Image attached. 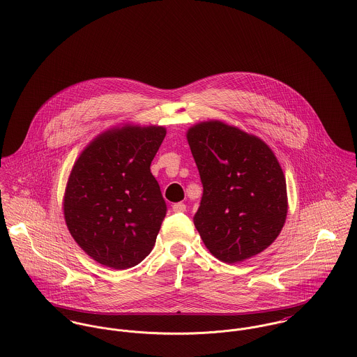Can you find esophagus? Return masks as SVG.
<instances>
[{"label": "esophagus", "mask_w": 357, "mask_h": 357, "mask_svg": "<svg viewBox=\"0 0 357 357\" xmlns=\"http://www.w3.org/2000/svg\"><path fill=\"white\" fill-rule=\"evenodd\" d=\"M172 208H173L174 213H184V211L187 210V206L183 204V202H177V204H174L172 206Z\"/></svg>", "instance_id": "esophagus-1"}]
</instances>
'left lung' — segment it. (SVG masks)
Wrapping results in <instances>:
<instances>
[{"instance_id": "left-lung-1", "label": "left lung", "mask_w": 357, "mask_h": 357, "mask_svg": "<svg viewBox=\"0 0 357 357\" xmlns=\"http://www.w3.org/2000/svg\"><path fill=\"white\" fill-rule=\"evenodd\" d=\"M204 194L194 224L208 252L234 264L265 250L287 215L286 180L271 149L220 121L187 133Z\"/></svg>"}]
</instances>
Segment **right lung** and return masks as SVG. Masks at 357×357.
Returning <instances> with one entry per match:
<instances>
[{
    "label": "right lung",
    "instance_id": "right-lung-1",
    "mask_svg": "<svg viewBox=\"0 0 357 357\" xmlns=\"http://www.w3.org/2000/svg\"><path fill=\"white\" fill-rule=\"evenodd\" d=\"M165 136L160 126L105 132L71 170L64 197L68 231L105 266L132 268L153 250L167 206L150 166Z\"/></svg>",
    "mask_w": 357,
    "mask_h": 357
}]
</instances>
